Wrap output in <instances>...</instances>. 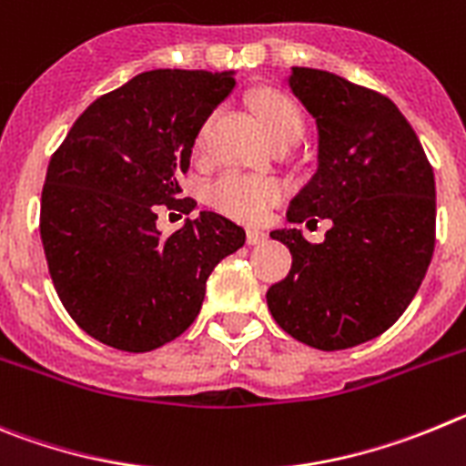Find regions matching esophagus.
<instances>
[{
  "instance_id": "34e87169",
  "label": "esophagus",
  "mask_w": 466,
  "mask_h": 466,
  "mask_svg": "<svg viewBox=\"0 0 466 466\" xmlns=\"http://www.w3.org/2000/svg\"><path fill=\"white\" fill-rule=\"evenodd\" d=\"M267 232H262V229H255V228H250L248 229V243L250 246H259V243H264L267 241Z\"/></svg>"
}]
</instances>
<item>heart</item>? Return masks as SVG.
Returning a JSON list of instances; mask_svg holds the SVG:
<instances>
[{"mask_svg":"<svg viewBox=\"0 0 466 466\" xmlns=\"http://www.w3.org/2000/svg\"><path fill=\"white\" fill-rule=\"evenodd\" d=\"M258 113L271 141L276 137H283V134L297 132V129L304 127L299 108L290 99L283 97V95H276V92H262L259 95ZM207 132L208 123L202 127L199 141H204ZM280 195H283V186L276 178H271V176L246 174V171L238 169L223 171L207 187L208 202L218 211L228 213V216L237 218V220H246V223H258V220H262L267 216V211L279 202Z\"/></svg>","mask_w":466,"mask_h":466,"instance_id":"b5f03b06","label":"heart"}]
</instances>
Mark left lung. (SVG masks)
I'll list each match as a JSON object with an SVG mask.
<instances>
[{"label":"left lung","instance_id":"1","mask_svg":"<svg viewBox=\"0 0 466 466\" xmlns=\"http://www.w3.org/2000/svg\"><path fill=\"white\" fill-rule=\"evenodd\" d=\"M292 95L318 127V169L288 223L329 218L325 241L274 229L292 269L271 285L274 320L318 350L360 346L397 322L434 253V171L392 99L322 69L292 66Z\"/></svg>","mask_w":466,"mask_h":466}]
</instances>
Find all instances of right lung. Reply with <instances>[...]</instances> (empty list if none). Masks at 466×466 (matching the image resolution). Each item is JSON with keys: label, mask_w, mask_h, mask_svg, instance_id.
I'll use <instances>...</instances> for the list:
<instances>
[{"label": "right lung", "mask_w": 466, "mask_h": 466, "mask_svg": "<svg viewBox=\"0 0 466 466\" xmlns=\"http://www.w3.org/2000/svg\"><path fill=\"white\" fill-rule=\"evenodd\" d=\"M234 71L153 69L95 99L50 157L41 241L57 295L83 332L127 353L181 337L202 309L207 279L246 232L202 211L162 237L157 208L176 199L192 146Z\"/></svg>", "instance_id": "add662e5"}]
</instances>
